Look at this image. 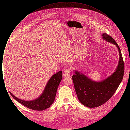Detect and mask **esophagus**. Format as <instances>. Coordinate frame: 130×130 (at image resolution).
Returning <instances> with one entry per match:
<instances>
[{"instance_id": "esophagus-1", "label": "esophagus", "mask_w": 130, "mask_h": 130, "mask_svg": "<svg viewBox=\"0 0 130 130\" xmlns=\"http://www.w3.org/2000/svg\"><path fill=\"white\" fill-rule=\"evenodd\" d=\"M63 74V76L64 77H69V76H70L71 71L69 69H66L64 71Z\"/></svg>"}]
</instances>
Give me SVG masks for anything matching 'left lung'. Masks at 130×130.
<instances>
[{"label":"left lung","mask_w":130,"mask_h":130,"mask_svg":"<svg viewBox=\"0 0 130 130\" xmlns=\"http://www.w3.org/2000/svg\"><path fill=\"white\" fill-rule=\"evenodd\" d=\"M101 36L104 40L116 46L119 52V61L115 71L99 81L93 80L85 74L74 71L72 79L75 92L81 103L88 108L98 107L104 104L116 92L123 77L124 64L118 44L107 34L103 33Z\"/></svg>","instance_id":"1"}]
</instances>
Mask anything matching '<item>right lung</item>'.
I'll list each match as a JSON object with an SVG mask.
<instances>
[{
    "label": "right lung",
    "mask_w": 130,
    "mask_h": 130,
    "mask_svg": "<svg viewBox=\"0 0 130 130\" xmlns=\"http://www.w3.org/2000/svg\"><path fill=\"white\" fill-rule=\"evenodd\" d=\"M62 79L61 71L52 75L46 84L41 95L37 99L27 101L19 99L13 95L10 92V93L13 99L29 109L36 111H43L49 108L54 103L57 88Z\"/></svg>",
    "instance_id": "right-lung-1"
}]
</instances>
